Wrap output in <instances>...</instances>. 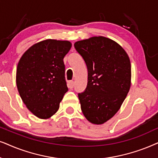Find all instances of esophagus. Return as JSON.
Listing matches in <instances>:
<instances>
[{
  "label": "esophagus",
  "mask_w": 158,
  "mask_h": 158,
  "mask_svg": "<svg viewBox=\"0 0 158 158\" xmlns=\"http://www.w3.org/2000/svg\"><path fill=\"white\" fill-rule=\"evenodd\" d=\"M68 86L70 88V89H72L73 87V81H69V83H68Z\"/></svg>",
  "instance_id": "obj_1"
}]
</instances>
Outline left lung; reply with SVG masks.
Here are the masks:
<instances>
[{"label":"left lung","mask_w":158,"mask_h":158,"mask_svg":"<svg viewBox=\"0 0 158 158\" xmlns=\"http://www.w3.org/2000/svg\"><path fill=\"white\" fill-rule=\"evenodd\" d=\"M74 48L88 71L87 87L78 94L81 111L89 122L102 124L117 113L129 91V58L118 44L104 37L76 42Z\"/></svg>","instance_id":"8db88e82"}]
</instances>
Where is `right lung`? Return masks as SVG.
I'll return each mask as SVG.
<instances>
[{
	"label": "right lung",
	"mask_w": 158,
	"mask_h": 158,
	"mask_svg": "<svg viewBox=\"0 0 158 158\" xmlns=\"http://www.w3.org/2000/svg\"><path fill=\"white\" fill-rule=\"evenodd\" d=\"M71 48L69 41L46 40L23 54L16 69V85L27 108L42 119L57 112L68 91L64 58Z\"/></svg>",
	"instance_id": "right-lung-1"
}]
</instances>
